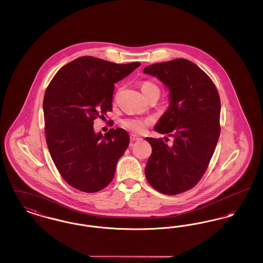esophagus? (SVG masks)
I'll use <instances>...</instances> for the list:
<instances>
[{
  "mask_svg": "<svg viewBox=\"0 0 263 263\" xmlns=\"http://www.w3.org/2000/svg\"><path fill=\"white\" fill-rule=\"evenodd\" d=\"M130 139H131V141H141L142 138L138 136V135H136V134H131L130 135Z\"/></svg>",
  "mask_w": 263,
  "mask_h": 263,
  "instance_id": "obj_1",
  "label": "esophagus"
}]
</instances>
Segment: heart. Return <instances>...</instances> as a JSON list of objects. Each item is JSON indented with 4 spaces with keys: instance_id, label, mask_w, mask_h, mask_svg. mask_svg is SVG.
<instances>
[{
    "instance_id": "1",
    "label": "heart",
    "mask_w": 263,
    "mask_h": 263,
    "mask_svg": "<svg viewBox=\"0 0 263 263\" xmlns=\"http://www.w3.org/2000/svg\"><path fill=\"white\" fill-rule=\"evenodd\" d=\"M141 91L143 95L146 97L149 94L152 93H158L160 95V89L159 87L151 81H145L141 85ZM151 123L150 118H129L125 119L122 122V126L128 130H131L133 132H142L146 129V127Z\"/></svg>"
}]
</instances>
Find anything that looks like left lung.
Masks as SVG:
<instances>
[{"label":"left lung","instance_id":"1","mask_svg":"<svg viewBox=\"0 0 263 263\" xmlns=\"http://www.w3.org/2000/svg\"><path fill=\"white\" fill-rule=\"evenodd\" d=\"M143 72L169 89V107L154 130L174 137L171 147L162 138H146L152 146L146 179L160 193L178 195L198 184L214 155L220 132L219 95L208 74L187 60L155 63Z\"/></svg>","mask_w":263,"mask_h":263}]
</instances>
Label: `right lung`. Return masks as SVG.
Returning a JSON list of instances; mask_svg holds the SVG:
<instances>
[{
  "instance_id": "right-lung-1",
  "label": "right lung",
  "mask_w": 263,
  "mask_h": 263,
  "mask_svg": "<svg viewBox=\"0 0 263 263\" xmlns=\"http://www.w3.org/2000/svg\"><path fill=\"white\" fill-rule=\"evenodd\" d=\"M140 65L81 57L62 66L47 86L43 104L47 148L63 180L79 191L98 192L114 177L129 135L122 128L95 133L93 121L112 110L114 83Z\"/></svg>"
}]
</instances>
